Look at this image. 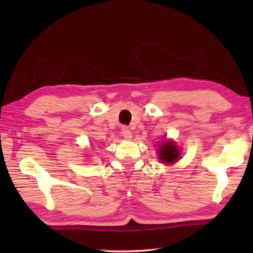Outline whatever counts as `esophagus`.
<instances>
[{
  "label": "esophagus",
  "mask_w": 253,
  "mask_h": 253,
  "mask_svg": "<svg viewBox=\"0 0 253 253\" xmlns=\"http://www.w3.org/2000/svg\"><path fill=\"white\" fill-rule=\"evenodd\" d=\"M122 136L125 138V139H127V140H129V139H131V131L128 129L127 127H123L122 128Z\"/></svg>",
  "instance_id": "1"
}]
</instances>
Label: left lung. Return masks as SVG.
<instances>
[{"label":"left lung","mask_w":253,"mask_h":253,"mask_svg":"<svg viewBox=\"0 0 253 253\" xmlns=\"http://www.w3.org/2000/svg\"><path fill=\"white\" fill-rule=\"evenodd\" d=\"M159 155H160V160H162L163 162L171 164L176 162L177 159L179 158V151L175 146L174 142L166 141L162 143V146H161Z\"/></svg>","instance_id":"left-lung-1"}]
</instances>
